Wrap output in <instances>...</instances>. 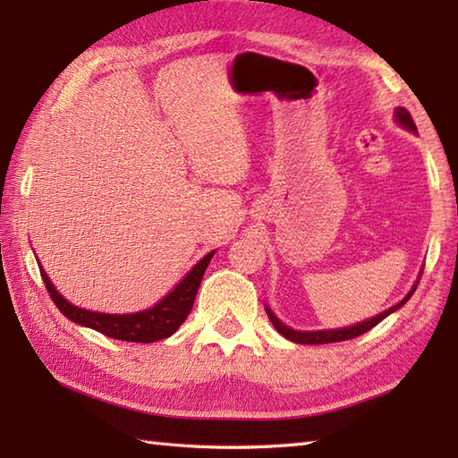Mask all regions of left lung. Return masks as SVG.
Here are the masks:
<instances>
[{"label": "left lung", "instance_id": "1", "mask_svg": "<svg viewBox=\"0 0 458 458\" xmlns=\"http://www.w3.org/2000/svg\"><path fill=\"white\" fill-rule=\"evenodd\" d=\"M395 120H397V123L402 125V128L417 133L415 122L411 120V114L407 112L405 108H397V110H395ZM420 279H421V277H420ZM417 284H420V281H415V285L411 287L410 293H407L397 305H394V307H390V309H386L384 313H379V315H376V317H372V318L362 320V323L352 325V327H344V328H335V330H309V333H307V330H293V328H289L287 325L281 323V320L274 315V310H271L269 307H266V313H267V317H269V320H271V325L276 327L277 333H279L281 336H285L287 340H291V343H297V344L343 343V340H350V338H356V336H360V335L368 333L369 328H374L377 323H382V320H384L387 315H392L394 310L403 307V305L407 303V301H410V297L413 295V291L417 289Z\"/></svg>", "mask_w": 458, "mask_h": 458}]
</instances>
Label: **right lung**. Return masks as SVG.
Listing matches in <instances>:
<instances>
[{
	"label": "right lung",
	"instance_id": "right-lung-1",
	"mask_svg": "<svg viewBox=\"0 0 458 458\" xmlns=\"http://www.w3.org/2000/svg\"><path fill=\"white\" fill-rule=\"evenodd\" d=\"M214 251L204 256L197 266H194L187 276H184L179 285L174 287L169 295H165L157 305H153L140 313L131 315H108V313H96V310H86L76 307L58 293L51 279L41 267L43 284L51 295L53 303L61 309V313L71 318L72 323L82 325L98 330V333L115 338L125 340V343H157L161 338L171 336L177 330L184 318L189 317L194 297H197L199 285L202 281L204 271H207Z\"/></svg>",
	"mask_w": 458,
	"mask_h": 458
}]
</instances>
